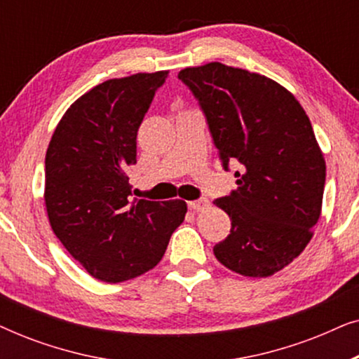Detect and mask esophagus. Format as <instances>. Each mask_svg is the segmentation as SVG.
Returning a JSON list of instances; mask_svg holds the SVG:
<instances>
[{"instance_id": "obj_1", "label": "esophagus", "mask_w": 359, "mask_h": 359, "mask_svg": "<svg viewBox=\"0 0 359 359\" xmlns=\"http://www.w3.org/2000/svg\"><path fill=\"white\" fill-rule=\"evenodd\" d=\"M210 205L209 199H199V201H191V203L188 204V208L191 210H196V212H199V210H204L208 209Z\"/></svg>"}]
</instances>
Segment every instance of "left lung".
Returning a JSON list of instances; mask_svg holds the SVG:
<instances>
[{"mask_svg":"<svg viewBox=\"0 0 359 359\" xmlns=\"http://www.w3.org/2000/svg\"><path fill=\"white\" fill-rule=\"evenodd\" d=\"M222 166L238 161V188L214 204L232 229L214 247L225 268L271 276L304 252L322 210L325 160L299 101L258 73L212 62L184 68Z\"/></svg>","mask_w":359,"mask_h":359,"instance_id":"obj_1","label":"left lung"}]
</instances>
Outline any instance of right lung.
<instances>
[{
  "instance_id": "obj_1",
  "label": "right lung",
  "mask_w": 359,
  "mask_h": 359,
  "mask_svg": "<svg viewBox=\"0 0 359 359\" xmlns=\"http://www.w3.org/2000/svg\"><path fill=\"white\" fill-rule=\"evenodd\" d=\"M168 72L114 78L68 107L46 155V208L68 253L104 283L155 268L186 215L184 201L132 203L137 130Z\"/></svg>"
}]
</instances>
